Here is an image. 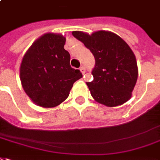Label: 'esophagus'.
<instances>
[{"label":"esophagus","instance_id":"34e87169","mask_svg":"<svg viewBox=\"0 0 160 160\" xmlns=\"http://www.w3.org/2000/svg\"><path fill=\"white\" fill-rule=\"evenodd\" d=\"M80 71H81V72L82 73V74H84L85 72H86V69H85L84 67H80Z\"/></svg>","mask_w":160,"mask_h":160}]
</instances>
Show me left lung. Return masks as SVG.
Returning a JSON list of instances; mask_svg holds the SVG:
<instances>
[{"label": "left lung", "instance_id": "obj_1", "mask_svg": "<svg viewBox=\"0 0 160 160\" xmlns=\"http://www.w3.org/2000/svg\"><path fill=\"white\" fill-rule=\"evenodd\" d=\"M72 35L84 44L95 59L93 80L86 82L95 101L115 107L130 99L138 69L129 45L110 31L100 30L92 34L73 31Z\"/></svg>", "mask_w": 160, "mask_h": 160}]
</instances>
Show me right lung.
I'll return each instance as SVG.
<instances>
[{
	"instance_id": "1",
	"label": "right lung",
	"mask_w": 160,
	"mask_h": 160,
	"mask_svg": "<svg viewBox=\"0 0 160 160\" xmlns=\"http://www.w3.org/2000/svg\"><path fill=\"white\" fill-rule=\"evenodd\" d=\"M66 38L48 33L39 37L25 53L20 66V80L31 100L44 108L56 107L69 96L73 83L82 77L70 65L64 49Z\"/></svg>"
}]
</instances>
